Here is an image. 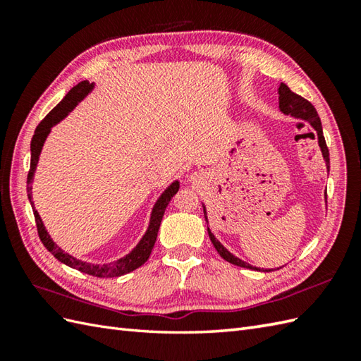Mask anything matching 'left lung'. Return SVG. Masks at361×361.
<instances>
[{
	"mask_svg": "<svg viewBox=\"0 0 361 361\" xmlns=\"http://www.w3.org/2000/svg\"><path fill=\"white\" fill-rule=\"evenodd\" d=\"M278 93H279V109H281L282 113L290 114V116L298 118V119L307 121L309 124L317 130L318 144H319V147H321V153H323L324 161H326V166H327V171H329V167H331V166H329V163H331V161H329V149H327L324 135H323V126H321V119H319V116H318L315 106H313V105L307 101V99H304V97H301L299 94L293 93V91H291V90L286 85V83H281ZM326 200H327V195H326ZM203 212H204L206 224H208V217H206V208H204V206H203ZM208 234H209V239H211V242H212V245H214V248H216L219 255H220L221 257H224L225 260H228L229 264H234V265H237V267H243V268H250V270H259L257 267H252V265H250V264H247V262H243L242 259H239V257H235L234 255H231V252H229V251L224 247V245H221V243L216 239V235H214V234L211 233L209 228H208ZM278 270H279V268H278ZM259 271H273V270H259Z\"/></svg>",
	"mask_w": 361,
	"mask_h": 361,
	"instance_id": "obj_1",
	"label": "left lung"
}]
</instances>
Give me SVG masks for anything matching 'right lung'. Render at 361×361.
<instances>
[{
	"mask_svg": "<svg viewBox=\"0 0 361 361\" xmlns=\"http://www.w3.org/2000/svg\"><path fill=\"white\" fill-rule=\"evenodd\" d=\"M94 83H90L87 80H83L78 85L73 87L70 90V93H68L63 101L60 102L57 106H54V109L46 114V118L40 122V124L37 126L35 128V133L32 136V141H30V169H29V173H27V197H29V202L32 204V211H34V217H35V224H37V231H38V237H40L42 243L44 245V248L48 250L51 255L59 259L60 262L75 268V270H79L82 273H87L91 276H96V278H118V276L122 274H127L130 271L136 270V268H140L142 264H145V260L149 259L150 252L153 250V245L157 242V235H158V229L161 225V220H163L164 216V211L167 208L169 202L172 200V197L178 192L180 189V183L178 181H173L171 186H169L161 197L158 198V202L153 206V211H152V216H150V224L147 231L142 235V239L140 240V243L136 245V247L128 252L127 256L118 259L116 262H110V264H88V262H83V260L75 259L73 256L68 255L62 248L57 247L56 243L52 242V239L49 237L48 231H46V228L43 225V221L38 216L37 209L34 208V203H32V194H30V190H32V186H30V183H32L34 178V172H35V167L38 163V157H40V152L43 144L46 141V137H48L51 128L59 124L60 121H62L68 113H70L78 102H80L83 97H85L91 90H93Z\"/></svg>",
	"mask_w": 361,
	"mask_h": 361,
	"instance_id": "1",
	"label": "right lung"
}]
</instances>
